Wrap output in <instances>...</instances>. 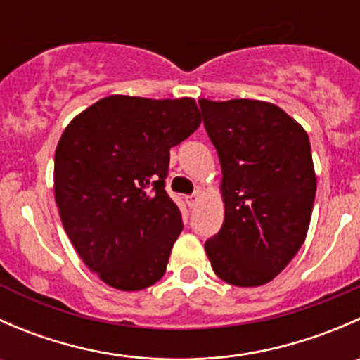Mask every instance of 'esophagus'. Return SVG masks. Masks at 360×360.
<instances>
[{"mask_svg": "<svg viewBox=\"0 0 360 360\" xmlns=\"http://www.w3.org/2000/svg\"><path fill=\"white\" fill-rule=\"evenodd\" d=\"M198 200H200V191H195V193L188 195V197H186L188 207H195V205H197Z\"/></svg>", "mask_w": 360, "mask_h": 360, "instance_id": "esophagus-1", "label": "esophagus"}]
</instances>
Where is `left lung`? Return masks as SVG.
<instances>
[{
	"label": "left lung",
	"mask_w": 360,
	"mask_h": 360,
	"mask_svg": "<svg viewBox=\"0 0 360 360\" xmlns=\"http://www.w3.org/2000/svg\"><path fill=\"white\" fill-rule=\"evenodd\" d=\"M219 157L224 223L205 242L221 281L256 288L277 277L307 237L315 179L307 132L275 104L198 101Z\"/></svg>",
	"instance_id": "left-lung-1"
}]
</instances>
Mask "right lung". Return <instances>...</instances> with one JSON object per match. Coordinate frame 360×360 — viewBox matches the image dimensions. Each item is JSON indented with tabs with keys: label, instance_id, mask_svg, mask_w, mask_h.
<instances>
[{
	"label": "right lung",
	"instance_id": "right-lung-1",
	"mask_svg": "<svg viewBox=\"0 0 360 360\" xmlns=\"http://www.w3.org/2000/svg\"><path fill=\"white\" fill-rule=\"evenodd\" d=\"M200 122L190 97L110 96L64 130L53 167L60 219L83 263L111 288L139 291L165 274L183 231L165 191L170 148Z\"/></svg>",
	"mask_w": 360,
	"mask_h": 360
}]
</instances>
